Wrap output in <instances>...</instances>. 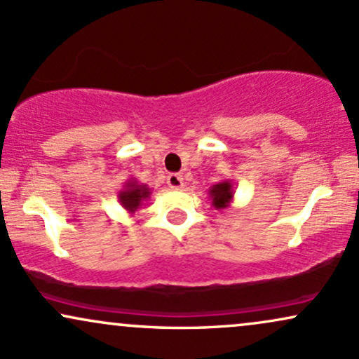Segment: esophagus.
Masks as SVG:
<instances>
[{"mask_svg": "<svg viewBox=\"0 0 359 359\" xmlns=\"http://www.w3.org/2000/svg\"><path fill=\"white\" fill-rule=\"evenodd\" d=\"M167 184H168V187H172V189H182V185H184L182 175L170 174L167 177Z\"/></svg>", "mask_w": 359, "mask_h": 359, "instance_id": "1", "label": "esophagus"}]
</instances>
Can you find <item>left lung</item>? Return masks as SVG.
<instances>
[{"mask_svg":"<svg viewBox=\"0 0 359 359\" xmlns=\"http://www.w3.org/2000/svg\"><path fill=\"white\" fill-rule=\"evenodd\" d=\"M209 197H211V204L216 209H226L233 203L234 197V184L231 180H221V182L214 184L209 189Z\"/></svg>","mask_w":359,"mask_h":359,"instance_id":"obj_1","label":"left lung"}]
</instances>
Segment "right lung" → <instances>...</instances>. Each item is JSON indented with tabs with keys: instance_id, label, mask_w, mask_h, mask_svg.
I'll return each mask as SVG.
<instances>
[{
	"instance_id": "1",
	"label": "right lung",
	"mask_w": 359,
	"mask_h": 359,
	"mask_svg": "<svg viewBox=\"0 0 359 359\" xmlns=\"http://www.w3.org/2000/svg\"><path fill=\"white\" fill-rule=\"evenodd\" d=\"M150 196L151 189L147 184H140L137 179H128L118 192V201L128 214H135Z\"/></svg>"
}]
</instances>
